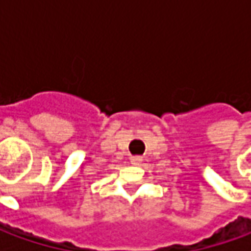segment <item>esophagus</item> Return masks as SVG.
I'll return each mask as SVG.
<instances>
[{
  "instance_id": "34e87169",
  "label": "esophagus",
  "mask_w": 251,
  "mask_h": 251,
  "mask_svg": "<svg viewBox=\"0 0 251 251\" xmlns=\"http://www.w3.org/2000/svg\"><path fill=\"white\" fill-rule=\"evenodd\" d=\"M130 160H131V163H134V165H138V163H141L142 158H141V156H131Z\"/></svg>"
}]
</instances>
